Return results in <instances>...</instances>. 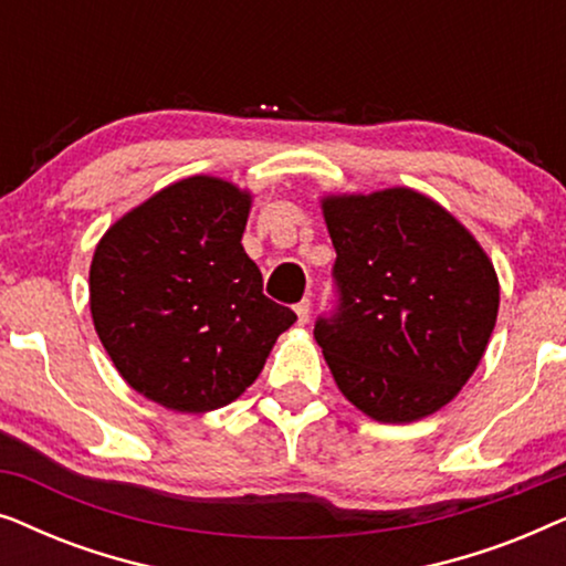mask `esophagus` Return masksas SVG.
I'll return each mask as SVG.
<instances>
[{
	"label": "esophagus",
	"instance_id": "obj_1",
	"mask_svg": "<svg viewBox=\"0 0 566 566\" xmlns=\"http://www.w3.org/2000/svg\"><path fill=\"white\" fill-rule=\"evenodd\" d=\"M293 312H296V316H298V324H306L308 314H312V301H308V298L298 301V304L293 306Z\"/></svg>",
	"mask_w": 566,
	"mask_h": 566
}]
</instances>
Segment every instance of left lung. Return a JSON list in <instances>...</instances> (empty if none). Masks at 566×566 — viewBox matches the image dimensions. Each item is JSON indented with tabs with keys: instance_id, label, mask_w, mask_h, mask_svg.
<instances>
[{
	"instance_id": "1",
	"label": "left lung",
	"mask_w": 566,
	"mask_h": 566,
	"mask_svg": "<svg viewBox=\"0 0 566 566\" xmlns=\"http://www.w3.org/2000/svg\"><path fill=\"white\" fill-rule=\"evenodd\" d=\"M337 314L314 337L345 399L405 424L446 407L474 374L500 281L474 234L412 188L324 196Z\"/></svg>"
}]
</instances>
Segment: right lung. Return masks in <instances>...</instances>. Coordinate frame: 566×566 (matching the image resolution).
<instances>
[{"instance_id":"obj_1","label":"right lung","mask_w":566,"mask_h":566,"mask_svg":"<svg viewBox=\"0 0 566 566\" xmlns=\"http://www.w3.org/2000/svg\"><path fill=\"white\" fill-rule=\"evenodd\" d=\"M250 190L192 175L105 231L90 265L99 343L130 389L185 415L211 412L254 384L296 322L262 293L242 234Z\"/></svg>"}]
</instances>
